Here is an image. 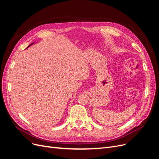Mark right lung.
Listing matches in <instances>:
<instances>
[{"label":"right lung","instance_id":"obj_1","mask_svg":"<svg viewBox=\"0 0 159 159\" xmlns=\"http://www.w3.org/2000/svg\"><path fill=\"white\" fill-rule=\"evenodd\" d=\"M32 44H33V43H32ZM32 44H30V46H31V45H32Z\"/></svg>","mask_w":159,"mask_h":159}]
</instances>
